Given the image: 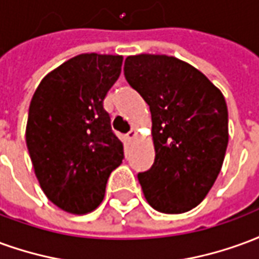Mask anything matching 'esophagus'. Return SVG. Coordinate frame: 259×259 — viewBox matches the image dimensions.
Wrapping results in <instances>:
<instances>
[{"instance_id":"34e87169","label":"esophagus","mask_w":259,"mask_h":259,"mask_svg":"<svg viewBox=\"0 0 259 259\" xmlns=\"http://www.w3.org/2000/svg\"><path fill=\"white\" fill-rule=\"evenodd\" d=\"M136 136H137V126H133L132 130L127 133V139H129V140H135Z\"/></svg>"}]
</instances>
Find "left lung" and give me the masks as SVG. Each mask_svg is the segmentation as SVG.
I'll use <instances>...</instances> for the list:
<instances>
[{"label": "left lung", "mask_w": 259, "mask_h": 259, "mask_svg": "<svg viewBox=\"0 0 259 259\" xmlns=\"http://www.w3.org/2000/svg\"><path fill=\"white\" fill-rule=\"evenodd\" d=\"M123 70L151 111L155 159L137 175L144 197L163 213L190 211L222 169L229 141L225 97L198 69L169 55H130Z\"/></svg>", "instance_id": "8db88e82"}]
</instances>
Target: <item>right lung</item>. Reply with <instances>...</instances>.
Wrapping results in <instances>:
<instances>
[{"instance_id": "right-lung-1", "label": "right lung", "mask_w": 259, "mask_h": 259, "mask_svg": "<svg viewBox=\"0 0 259 259\" xmlns=\"http://www.w3.org/2000/svg\"><path fill=\"white\" fill-rule=\"evenodd\" d=\"M122 62V55H76L51 70L31 98L26 144L33 169L48 200L69 213L94 211L123 159L104 109Z\"/></svg>"}]
</instances>
